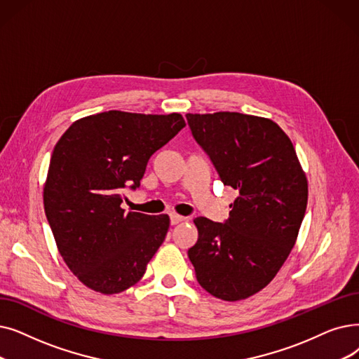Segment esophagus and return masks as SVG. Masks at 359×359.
I'll list each match as a JSON object with an SVG mask.
<instances>
[{"label": "esophagus", "instance_id": "esophagus-1", "mask_svg": "<svg viewBox=\"0 0 359 359\" xmlns=\"http://www.w3.org/2000/svg\"><path fill=\"white\" fill-rule=\"evenodd\" d=\"M180 222H184V217L183 215H179V214H170V223L176 226L179 224Z\"/></svg>", "mask_w": 359, "mask_h": 359}]
</instances>
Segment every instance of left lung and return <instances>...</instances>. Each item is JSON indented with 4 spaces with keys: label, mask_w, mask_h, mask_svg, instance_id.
Listing matches in <instances>:
<instances>
[{
    "label": "left lung",
    "mask_w": 359,
    "mask_h": 359,
    "mask_svg": "<svg viewBox=\"0 0 359 359\" xmlns=\"http://www.w3.org/2000/svg\"><path fill=\"white\" fill-rule=\"evenodd\" d=\"M220 180L238 191L224 223L196 217L188 251L198 283L218 299H246L266 287L298 238L308 180L289 136L270 118L220 111L186 114Z\"/></svg>",
    "instance_id": "left-lung-1"
}]
</instances>
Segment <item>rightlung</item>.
<instances>
[{"instance_id": "add662e5", "label": "right lung", "mask_w": 359, "mask_h": 359, "mask_svg": "<svg viewBox=\"0 0 359 359\" xmlns=\"http://www.w3.org/2000/svg\"><path fill=\"white\" fill-rule=\"evenodd\" d=\"M186 123L165 116L105 111L74 121L57 142L43 208L60 255L89 289L113 294L147 271L165 239L167 214L128 212L124 189L141 184L151 155Z\"/></svg>"}]
</instances>
